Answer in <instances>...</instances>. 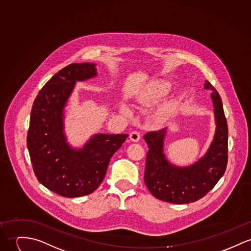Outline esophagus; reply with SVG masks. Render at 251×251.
I'll list each match as a JSON object with an SVG mask.
<instances>
[{"mask_svg": "<svg viewBox=\"0 0 251 251\" xmlns=\"http://www.w3.org/2000/svg\"><path fill=\"white\" fill-rule=\"evenodd\" d=\"M140 137H141V134H140V132L139 131H133V132H131V134H130V138L133 140V141H138L139 139H140Z\"/></svg>", "mask_w": 251, "mask_h": 251, "instance_id": "34e87169", "label": "esophagus"}]
</instances>
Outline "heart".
Returning <instances> with one entry per match:
<instances>
[{
	"mask_svg": "<svg viewBox=\"0 0 251 251\" xmlns=\"http://www.w3.org/2000/svg\"><path fill=\"white\" fill-rule=\"evenodd\" d=\"M168 92V86L165 83H160L158 85H156V87L154 88L153 95L154 97H159V96H163ZM122 113L125 115H130V110L126 107H122Z\"/></svg>",
	"mask_w": 251,
	"mask_h": 251,
	"instance_id": "heart-1",
	"label": "heart"
}]
</instances>
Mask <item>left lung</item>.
<instances>
[{
	"label": "left lung",
	"instance_id": "8db88e82",
	"mask_svg": "<svg viewBox=\"0 0 251 251\" xmlns=\"http://www.w3.org/2000/svg\"><path fill=\"white\" fill-rule=\"evenodd\" d=\"M205 89L212 91L211 98L216 118V133L206 154L193 165L176 167L163 154V139L166 129L148 132L144 139L148 144L144 181L157 200L184 204L199 201L208 193L224 176L228 159V128L223 102L219 93L206 81Z\"/></svg>",
	"mask_w": 251,
	"mask_h": 251
}]
</instances>
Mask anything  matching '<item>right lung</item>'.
Instances as JSON below:
<instances>
[{
    "instance_id": "add662e5",
    "label": "right lung",
    "mask_w": 251,
    "mask_h": 251,
    "mask_svg": "<svg viewBox=\"0 0 251 251\" xmlns=\"http://www.w3.org/2000/svg\"><path fill=\"white\" fill-rule=\"evenodd\" d=\"M96 65L71 64L50 78L35 98L27 132V149L40 183L66 198L87 196L105 177L111 157L128 135H95L74 150L63 133V110L75 81L97 75Z\"/></svg>"
}]
</instances>
